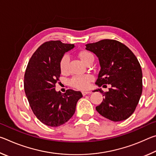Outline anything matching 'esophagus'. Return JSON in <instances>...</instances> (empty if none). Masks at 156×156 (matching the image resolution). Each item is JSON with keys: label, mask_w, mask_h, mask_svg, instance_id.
Wrapping results in <instances>:
<instances>
[{"label": "esophagus", "mask_w": 156, "mask_h": 156, "mask_svg": "<svg viewBox=\"0 0 156 156\" xmlns=\"http://www.w3.org/2000/svg\"><path fill=\"white\" fill-rule=\"evenodd\" d=\"M91 93V91H82V94H83V96H85V95L89 94Z\"/></svg>", "instance_id": "34e87169"}]
</instances>
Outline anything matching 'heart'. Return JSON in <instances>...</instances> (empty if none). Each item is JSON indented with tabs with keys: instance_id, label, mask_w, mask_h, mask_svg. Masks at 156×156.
<instances>
[{
	"instance_id": "1",
	"label": "heart",
	"mask_w": 156,
	"mask_h": 156,
	"mask_svg": "<svg viewBox=\"0 0 156 156\" xmlns=\"http://www.w3.org/2000/svg\"><path fill=\"white\" fill-rule=\"evenodd\" d=\"M78 56L84 64H86L91 58H94L93 54L88 51H80L78 53ZM69 57L65 54L63 56L60 61V69L61 72L65 73L68 72ZM93 80V77L89 74L78 76L73 77L70 81L71 85L73 87L79 89H86L89 87V83Z\"/></svg>"
}]
</instances>
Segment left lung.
I'll return each mask as SVG.
<instances>
[{
	"label": "left lung",
	"instance_id": "obj_1",
	"mask_svg": "<svg viewBox=\"0 0 156 156\" xmlns=\"http://www.w3.org/2000/svg\"><path fill=\"white\" fill-rule=\"evenodd\" d=\"M85 49L98 58L101 69L96 84L111 86L107 92L101 89L94 91L104 96L96 111L114 122L127 119L135 111L142 92V73L138 59L125 44L115 40L87 44Z\"/></svg>",
	"mask_w": 156,
	"mask_h": 156
}]
</instances>
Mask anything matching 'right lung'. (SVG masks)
Wrapping results in <instances>:
<instances>
[{"instance_id": "obj_1", "label": "right lung", "mask_w": 156, "mask_h": 156, "mask_svg": "<svg viewBox=\"0 0 156 156\" xmlns=\"http://www.w3.org/2000/svg\"><path fill=\"white\" fill-rule=\"evenodd\" d=\"M73 44L60 41L44 43L36 49L29 61L24 77V88L31 109L44 125L56 127L72 117L80 91L68 89L65 94L56 91V84L60 76V61Z\"/></svg>"}]
</instances>
